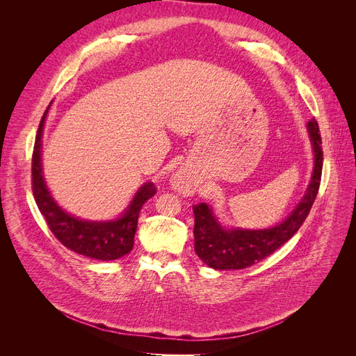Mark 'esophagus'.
<instances>
[{
	"label": "esophagus",
	"instance_id": "obj_1",
	"mask_svg": "<svg viewBox=\"0 0 356 356\" xmlns=\"http://www.w3.org/2000/svg\"><path fill=\"white\" fill-rule=\"evenodd\" d=\"M172 186H174L175 190H178L179 193H190L193 188L190 179L187 178L186 174H182V172H178V174L172 177Z\"/></svg>",
	"mask_w": 356,
	"mask_h": 356
}]
</instances>
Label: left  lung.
<instances>
[{
	"instance_id": "left-lung-1",
	"label": "left lung",
	"mask_w": 356,
	"mask_h": 356,
	"mask_svg": "<svg viewBox=\"0 0 356 356\" xmlns=\"http://www.w3.org/2000/svg\"><path fill=\"white\" fill-rule=\"evenodd\" d=\"M314 152V169L305 196L288 217L268 229L250 230L225 227L207 203L195 204V251L200 260L215 270H238L250 267L273 254L288 242L305 222L314 204L322 174V147L319 126L315 118L306 124Z\"/></svg>"
}]
</instances>
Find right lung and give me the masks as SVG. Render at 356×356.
I'll list each match as a JSON object with an SVG mask.
<instances>
[{
	"label": "right lung",
	"instance_id": "obj_1",
	"mask_svg": "<svg viewBox=\"0 0 356 356\" xmlns=\"http://www.w3.org/2000/svg\"><path fill=\"white\" fill-rule=\"evenodd\" d=\"M49 108L50 105L40 122L34 154H32V191H34L37 207L44 215L51 233L68 250L95 258V260H117L132 251L139 212H141L143 204L156 195V187L153 182H145L138 188L134 199L120 217L108 221L81 220L62 209L58 202L53 199L44 175H42V131H44Z\"/></svg>",
	"mask_w": 356,
	"mask_h": 356
}]
</instances>
